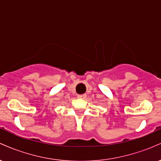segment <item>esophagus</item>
Returning a JSON list of instances; mask_svg holds the SVG:
<instances>
[{
	"mask_svg": "<svg viewBox=\"0 0 161 161\" xmlns=\"http://www.w3.org/2000/svg\"><path fill=\"white\" fill-rule=\"evenodd\" d=\"M77 97H78L79 98H85V97H86V94H83V95H79Z\"/></svg>",
	"mask_w": 161,
	"mask_h": 161,
	"instance_id": "1",
	"label": "esophagus"
}]
</instances>
